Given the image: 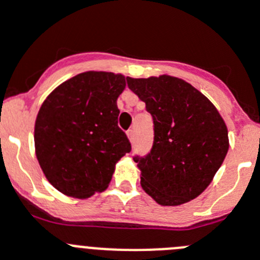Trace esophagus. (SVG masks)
Returning <instances> with one entry per match:
<instances>
[{
  "instance_id": "34e87169",
  "label": "esophagus",
  "mask_w": 260,
  "mask_h": 260,
  "mask_svg": "<svg viewBox=\"0 0 260 260\" xmlns=\"http://www.w3.org/2000/svg\"><path fill=\"white\" fill-rule=\"evenodd\" d=\"M134 128H130V130H127V138L130 139V142H132L133 139H134Z\"/></svg>"
}]
</instances>
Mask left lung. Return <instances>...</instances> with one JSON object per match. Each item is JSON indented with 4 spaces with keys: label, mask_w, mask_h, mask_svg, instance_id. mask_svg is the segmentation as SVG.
Here are the masks:
<instances>
[{
    "label": "left lung",
    "mask_w": 260,
    "mask_h": 260,
    "mask_svg": "<svg viewBox=\"0 0 260 260\" xmlns=\"http://www.w3.org/2000/svg\"><path fill=\"white\" fill-rule=\"evenodd\" d=\"M126 80L153 118L151 152L134 157L142 188L162 206L196 199L228 152L224 120L208 98L182 78L162 75Z\"/></svg>",
    "instance_id": "left-lung-1"
}]
</instances>
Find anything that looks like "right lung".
<instances>
[{
	"label": "right lung",
	"mask_w": 260,
	"mask_h": 260,
	"mask_svg": "<svg viewBox=\"0 0 260 260\" xmlns=\"http://www.w3.org/2000/svg\"><path fill=\"white\" fill-rule=\"evenodd\" d=\"M125 86V76L89 71L45 99L35 123L36 156L59 192L76 199L102 192L116 164L132 151L117 121Z\"/></svg>",
	"instance_id": "obj_1"
}]
</instances>
